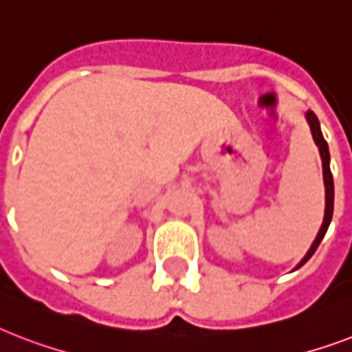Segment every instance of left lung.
I'll use <instances>...</instances> for the list:
<instances>
[{
    "label": "left lung",
    "mask_w": 352,
    "mask_h": 352,
    "mask_svg": "<svg viewBox=\"0 0 352 352\" xmlns=\"http://www.w3.org/2000/svg\"><path fill=\"white\" fill-rule=\"evenodd\" d=\"M305 118H307V122H309V126H311L312 138H314V142H316L318 149H320V157H322L323 184H325V217H323V225H322V228H320V232H318L316 239H314L312 246L309 248V252H307V256L303 257L300 263H298V267L296 268L303 267V265H305V263L311 259L312 254L316 252V248L320 246V243H322L323 235H325V232H327L329 225H331V219H333V210H334V182H333V173H331V166H329V162H331L329 146H327V142H325V138H323L322 129H320V122H318L316 115H314L312 111H307Z\"/></svg>",
    "instance_id": "8db88e82"
}]
</instances>
